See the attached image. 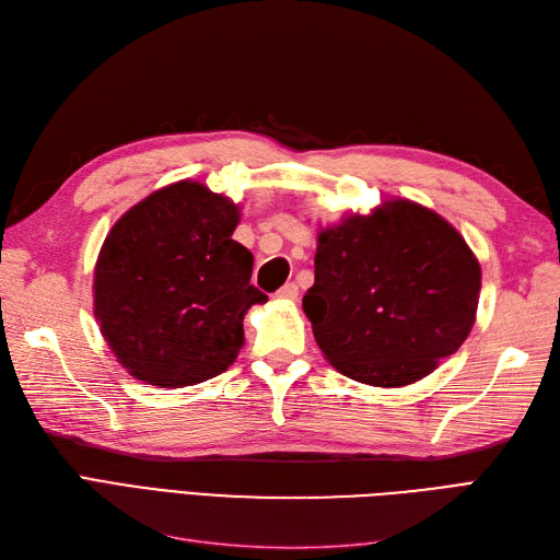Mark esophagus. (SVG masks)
Instances as JSON below:
<instances>
[{"label": "esophagus", "instance_id": "1", "mask_svg": "<svg viewBox=\"0 0 560 560\" xmlns=\"http://www.w3.org/2000/svg\"><path fill=\"white\" fill-rule=\"evenodd\" d=\"M280 301H296L299 299V287L294 282H287L284 287H280L278 294H276Z\"/></svg>", "mask_w": 560, "mask_h": 560}]
</instances>
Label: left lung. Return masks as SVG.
I'll list each match as a JSON object with an SVG mask.
<instances>
[{"label":"left lung","mask_w":560,"mask_h":560,"mask_svg":"<svg viewBox=\"0 0 560 560\" xmlns=\"http://www.w3.org/2000/svg\"><path fill=\"white\" fill-rule=\"evenodd\" d=\"M479 292L481 266L463 235L434 210L395 198L319 229L303 313L343 376L401 387L465 343Z\"/></svg>","instance_id":"1"}]
</instances>
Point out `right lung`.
<instances>
[{
  "instance_id": "1",
  "label": "right lung",
  "mask_w": 560,
  "mask_h": 560,
  "mask_svg": "<svg viewBox=\"0 0 560 560\" xmlns=\"http://www.w3.org/2000/svg\"><path fill=\"white\" fill-rule=\"evenodd\" d=\"M241 208L182 179L132 206L107 233L93 276V311L130 376L184 387L226 371L243 348V317L266 294L254 257L231 235Z\"/></svg>"
}]
</instances>
